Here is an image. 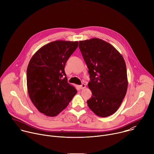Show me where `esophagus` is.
I'll return each mask as SVG.
<instances>
[{
	"label": "esophagus",
	"instance_id": "34e87169",
	"mask_svg": "<svg viewBox=\"0 0 154 154\" xmlns=\"http://www.w3.org/2000/svg\"><path fill=\"white\" fill-rule=\"evenodd\" d=\"M80 88H81V89H84V88H85V84H82L80 85Z\"/></svg>",
	"mask_w": 154,
	"mask_h": 154
}]
</instances>
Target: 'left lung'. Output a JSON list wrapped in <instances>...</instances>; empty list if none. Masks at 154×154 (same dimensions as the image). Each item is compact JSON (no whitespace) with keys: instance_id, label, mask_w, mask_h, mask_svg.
Returning <instances> with one entry per match:
<instances>
[{"instance_id":"8db88e82","label":"left lung","mask_w":154,"mask_h":154,"mask_svg":"<svg viewBox=\"0 0 154 154\" xmlns=\"http://www.w3.org/2000/svg\"><path fill=\"white\" fill-rule=\"evenodd\" d=\"M79 43L90 78L88 86L92 95L87 105L99 116L112 115L119 107L128 90L125 59L113 45L101 39Z\"/></svg>"}]
</instances>
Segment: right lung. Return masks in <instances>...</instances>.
Wrapping results in <instances>:
<instances>
[{
    "label": "right lung",
    "mask_w": 154,
    "mask_h": 154,
    "mask_svg": "<svg viewBox=\"0 0 154 154\" xmlns=\"http://www.w3.org/2000/svg\"><path fill=\"white\" fill-rule=\"evenodd\" d=\"M78 46V41H53L39 49L29 60L26 70L28 95L46 116L57 115L77 93L67 82L64 68Z\"/></svg>",
    "instance_id": "1"
}]
</instances>
